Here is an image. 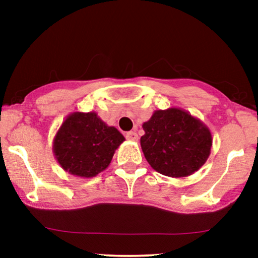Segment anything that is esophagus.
<instances>
[{"instance_id":"esophagus-1","label":"esophagus","mask_w":258,"mask_h":258,"mask_svg":"<svg viewBox=\"0 0 258 258\" xmlns=\"http://www.w3.org/2000/svg\"><path fill=\"white\" fill-rule=\"evenodd\" d=\"M126 138L128 139V141L137 142L138 141V135L135 131H130V132L126 133Z\"/></svg>"}]
</instances>
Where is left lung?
<instances>
[{"instance_id": "obj_1", "label": "left lung", "mask_w": 258, "mask_h": 258, "mask_svg": "<svg viewBox=\"0 0 258 258\" xmlns=\"http://www.w3.org/2000/svg\"><path fill=\"white\" fill-rule=\"evenodd\" d=\"M142 127V150L156 172L173 178L188 177L209 159L212 147L210 128L183 109L155 110Z\"/></svg>"}]
</instances>
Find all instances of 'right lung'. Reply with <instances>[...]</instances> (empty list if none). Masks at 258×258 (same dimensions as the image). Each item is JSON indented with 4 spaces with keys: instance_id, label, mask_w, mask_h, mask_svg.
Returning <instances> with one entry per match:
<instances>
[{
    "instance_id": "1",
    "label": "right lung",
    "mask_w": 258,
    "mask_h": 258,
    "mask_svg": "<svg viewBox=\"0 0 258 258\" xmlns=\"http://www.w3.org/2000/svg\"><path fill=\"white\" fill-rule=\"evenodd\" d=\"M125 137L94 111L68 115L53 138V154L65 172L92 178L110 165Z\"/></svg>"
}]
</instances>
